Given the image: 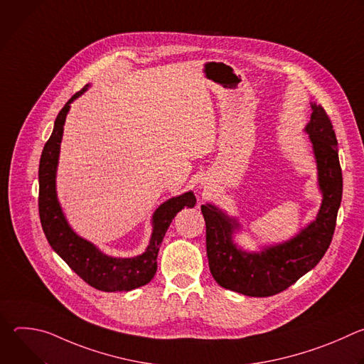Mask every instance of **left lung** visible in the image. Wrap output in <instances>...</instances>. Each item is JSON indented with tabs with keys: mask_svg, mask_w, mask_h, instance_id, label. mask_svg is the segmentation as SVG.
<instances>
[{
	"mask_svg": "<svg viewBox=\"0 0 364 364\" xmlns=\"http://www.w3.org/2000/svg\"><path fill=\"white\" fill-rule=\"evenodd\" d=\"M313 114L305 132L313 142L323 203L314 222L292 239L261 252H245L233 243L239 230L236 219L213 204H203L205 249L216 282L247 296H271L295 284L313 269L327 252L337 222L343 196V176L333 124L321 105H311Z\"/></svg>",
	"mask_w": 364,
	"mask_h": 364,
	"instance_id": "8db88e82",
	"label": "left lung"
}]
</instances>
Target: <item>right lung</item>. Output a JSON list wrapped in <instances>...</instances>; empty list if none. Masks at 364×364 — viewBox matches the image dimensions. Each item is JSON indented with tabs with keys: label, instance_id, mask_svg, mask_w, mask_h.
Returning <instances> with one entry per match:
<instances>
[{
	"label": "right lung",
	"instance_id": "obj_1",
	"mask_svg": "<svg viewBox=\"0 0 364 364\" xmlns=\"http://www.w3.org/2000/svg\"><path fill=\"white\" fill-rule=\"evenodd\" d=\"M89 85L75 93L59 112L55 128L46 142L38 167V213L43 232L63 261L90 287L105 292L131 291L148 284L157 272L160 245L174 216L184 207H194L193 191L164 201L152 215V235L145 252L135 257H112L102 253L93 243L77 236L69 226L56 194V171L59 163L63 125L70 103Z\"/></svg>",
	"mask_w": 364,
	"mask_h": 364
}]
</instances>
